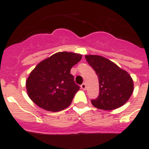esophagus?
<instances>
[{
  "label": "esophagus",
  "mask_w": 149,
  "mask_h": 149,
  "mask_svg": "<svg viewBox=\"0 0 149 149\" xmlns=\"http://www.w3.org/2000/svg\"><path fill=\"white\" fill-rule=\"evenodd\" d=\"M80 87L82 90H84V91H85V90H86V84L85 83H82V85H80Z\"/></svg>",
  "instance_id": "34e87169"
}]
</instances>
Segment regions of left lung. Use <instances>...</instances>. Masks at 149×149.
Segmentation results:
<instances>
[{
  "label": "left lung",
  "instance_id": "1",
  "mask_svg": "<svg viewBox=\"0 0 149 149\" xmlns=\"http://www.w3.org/2000/svg\"><path fill=\"white\" fill-rule=\"evenodd\" d=\"M85 58L98 77L99 95L91 101L93 106L102 110H113L123 106L133 92L130 75L110 60L97 55Z\"/></svg>",
  "mask_w": 149,
  "mask_h": 149
}]
</instances>
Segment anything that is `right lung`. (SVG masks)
I'll list each match as a JSON object with an SVG mask.
<instances>
[{"mask_svg": "<svg viewBox=\"0 0 149 149\" xmlns=\"http://www.w3.org/2000/svg\"><path fill=\"white\" fill-rule=\"evenodd\" d=\"M81 58V54L64 51L40 62L26 81L29 98L49 111H58L68 107L79 89L70 70Z\"/></svg>", "mask_w": 149, "mask_h": 149, "instance_id": "right-lung-1", "label": "right lung"}]
</instances>
